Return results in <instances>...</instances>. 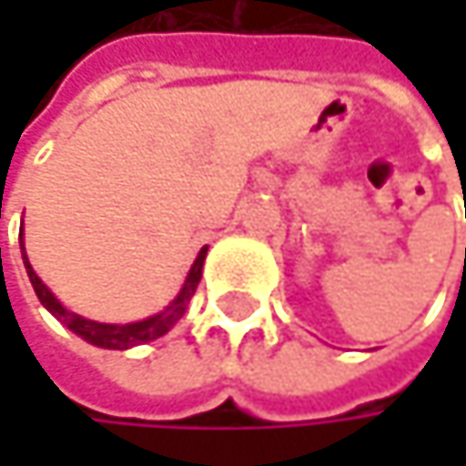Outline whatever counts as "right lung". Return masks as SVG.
Segmentation results:
<instances>
[{
  "mask_svg": "<svg viewBox=\"0 0 466 466\" xmlns=\"http://www.w3.org/2000/svg\"><path fill=\"white\" fill-rule=\"evenodd\" d=\"M21 253H24V239H21ZM205 256H208V248L199 250L194 267L188 269V278H186L180 294L169 302V308H164L161 313H156V316H150V319H145V321H135V324H96V321H88V319H83V316H77V313H69V310L50 294V289H47L46 283L37 278V272L32 269L26 253H24V267H26V272H29V280H32V286H35L37 299H40L47 310H50L61 324L66 326V329H72L77 337H83L86 342H91V345H96V348L127 350V348H132V345H142V342H150V339L167 334L172 326L183 319V313H186V308H188V302H191V297H194V291H197V286H199V280H202Z\"/></svg>",
  "mask_w": 466,
  "mask_h": 466,
  "instance_id": "1",
  "label": "right lung"
}]
</instances>
